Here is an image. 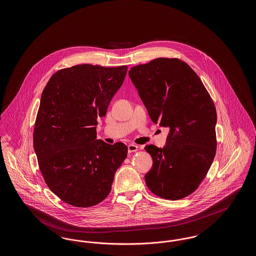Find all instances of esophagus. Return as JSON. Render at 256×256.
Masks as SVG:
<instances>
[{"label":"esophagus","mask_w":256,"mask_h":256,"mask_svg":"<svg viewBox=\"0 0 256 256\" xmlns=\"http://www.w3.org/2000/svg\"><path fill=\"white\" fill-rule=\"evenodd\" d=\"M138 148H139V146H137V145H134V144H130V145L128 146V152H134L138 150Z\"/></svg>","instance_id":"1"}]
</instances>
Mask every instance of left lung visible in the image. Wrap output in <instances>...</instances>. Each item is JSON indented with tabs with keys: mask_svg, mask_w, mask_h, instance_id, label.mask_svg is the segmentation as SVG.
Here are the masks:
<instances>
[{
	"mask_svg": "<svg viewBox=\"0 0 256 256\" xmlns=\"http://www.w3.org/2000/svg\"><path fill=\"white\" fill-rule=\"evenodd\" d=\"M128 76L148 116L168 128L163 148L146 145L152 167L148 188L167 200L193 193L206 176L216 154L217 113L200 78L178 58H156L132 67Z\"/></svg>",
	"mask_w": 256,
	"mask_h": 256,
	"instance_id": "1",
	"label": "left lung"
}]
</instances>
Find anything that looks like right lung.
Masks as SVG:
<instances>
[{"label":"right lung","mask_w":256,"mask_h":256,"mask_svg":"<svg viewBox=\"0 0 256 256\" xmlns=\"http://www.w3.org/2000/svg\"><path fill=\"white\" fill-rule=\"evenodd\" d=\"M126 66L82 64L54 74L37 113L34 148L52 193L76 207L96 206L111 190L128 146L97 139V119L106 116L122 86Z\"/></svg>","instance_id":"obj_1"}]
</instances>
